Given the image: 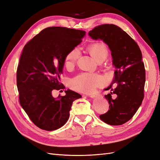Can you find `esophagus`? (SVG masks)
I'll use <instances>...</instances> for the list:
<instances>
[{
    "label": "esophagus",
    "mask_w": 160,
    "mask_h": 160,
    "mask_svg": "<svg viewBox=\"0 0 160 160\" xmlns=\"http://www.w3.org/2000/svg\"><path fill=\"white\" fill-rule=\"evenodd\" d=\"M89 97H90V98H96V97H98V95H97V94L90 95H89Z\"/></svg>",
    "instance_id": "34e87169"
}]
</instances>
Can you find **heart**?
Returning <instances> with one entry per match:
<instances>
[{
  "mask_svg": "<svg viewBox=\"0 0 160 160\" xmlns=\"http://www.w3.org/2000/svg\"><path fill=\"white\" fill-rule=\"evenodd\" d=\"M88 50L98 62L104 61L109 55L107 46L103 42H94L88 47ZM80 56V51L78 48H73L67 53L65 59V66L67 69L73 67ZM105 83L104 77L95 72H84L73 77L71 81V88L75 91L84 93L93 92L99 87Z\"/></svg>",
  "mask_w": 160,
  "mask_h": 160,
  "instance_id": "b5f03b06",
  "label": "heart"
}]
</instances>
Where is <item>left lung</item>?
Wrapping results in <instances>:
<instances>
[{
  "mask_svg": "<svg viewBox=\"0 0 160 160\" xmlns=\"http://www.w3.org/2000/svg\"><path fill=\"white\" fill-rule=\"evenodd\" d=\"M89 35L93 39L103 40L109 46L116 69L112 83L105 89L112 91L105 95L109 109L99 118L111 125H122L132 118L144 98L146 70L141 50L126 32L112 24L97 26ZM115 83L116 87L113 89ZM112 94L116 95L115 98Z\"/></svg>",
  "mask_w": 160,
  "mask_h": 160,
  "instance_id": "1",
  "label": "left lung"
}]
</instances>
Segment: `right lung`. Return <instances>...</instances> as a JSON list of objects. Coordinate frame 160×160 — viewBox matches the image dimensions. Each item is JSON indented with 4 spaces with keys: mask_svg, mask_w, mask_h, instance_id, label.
<instances>
[{
    "mask_svg": "<svg viewBox=\"0 0 160 160\" xmlns=\"http://www.w3.org/2000/svg\"><path fill=\"white\" fill-rule=\"evenodd\" d=\"M85 31L51 27L42 30L24 47L17 71L19 102L36 126L53 131L64 125L72 103L81 95L70 89L54 98L52 92L65 89L60 82L65 57L82 42Z\"/></svg>",
    "mask_w": 160,
    "mask_h": 160,
    "instance_id": "right-lung-1",
    "label": "right lung"
}]
</instances>
